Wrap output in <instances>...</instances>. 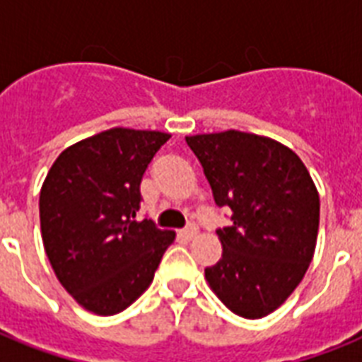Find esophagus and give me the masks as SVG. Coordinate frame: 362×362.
Here are the masks:
<instances>
[{
	"instance_id": "obj_1",
	"label": "esophagus",
	"mask_w": 362,
	"mask_h": 362,
	"mask_svg": "<svg viewBox=\"0 0 362 362\" xmlns=\"http://www.w3.org/2000/svg\"><path fill=\"white\" fill-rule=\"evenodd\" d=\"M197 233H199V229H197V226H195V223H187V226L184 227L182 235H184L186 238H193V237H197Z\"/></svg>"
}]
</instances>
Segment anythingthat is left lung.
<instances>
[{"instance_id":"obj_1","label":"left lung","mask_w":362,"mask_h":362,"mask_svg":"<svg viewBox=\"0 0 362 362\" xmlns=\"http://www.w3.org/2000/svg\"><path fill=\"white\" fill-rule=\"evenodd\" d=\"M218 206L233 210L218 229L221 259L204 269L233 314L261 320L280 308L306 274L320 229V193L286 144L229 129L186 136Z\"/></svg>"}]
</instances>
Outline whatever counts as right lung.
<instances>
[{"mask_svg":"<svg viewBox=\"0 0 362 362\" xmlns=\"http://www.w3.org/2000/svg\"><path fill=\"white\" fill-rule=\"evenodd\" d=\"M169 133L112 127L71 144L42 182L39 218L54 274L82 308L120 314L152 284L175 231L136 221L141 180Z\"/></svg>","mask_w":362,"mask_h":362,"instance_id":"1","label":"right lung"}]
</instances>
